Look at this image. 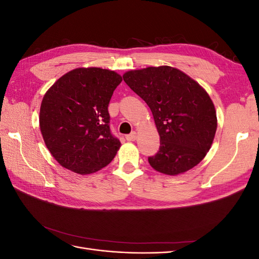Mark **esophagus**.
I'll list each match as a JSON object with an SVG mask.
<instances>
[{"label":"esophagus","instance_id":"esophagus-1","mask_svg":"<svg viewBox=\"0 0 259 259\" xmlns=\"http://www.w3.org/2000/svg\"><path fill=\"white\" fill-rule=\"evenodd\" d=\"M125 138H126L127 142H134V140L137 138V136H136V133H135V132H133V133H131V134H128V135L125 136Z\"/></svg>","mask_w":259,"mask_h":259}]
</instances>
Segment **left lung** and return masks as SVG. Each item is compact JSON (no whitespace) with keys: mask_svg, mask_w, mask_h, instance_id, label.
Returning a JSON list of instances; mask_svg holds the SVG:
<instances>
[{"mask_svg":"<svg viewBox=\"0 0 259 259\" xmlns=\"http://www.w3.org/2000/svg\"><path fill=\"white\" fill-rule=\"evenodd\" d=\"M123 80L150 108L160 135V149L149 156L160 173L178 175L204 159L217 128L208 94L180 70L148 67L124 73Z\"/></svg>","mask_w":259,"mask_h":259,"instance_id":"1","label":"left lung"}]
</instances>
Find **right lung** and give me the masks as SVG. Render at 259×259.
<instances>
[{
  "mask_svg": "<svg viewBox=\"0 0 259 259\" xmlns=\"http://www.w3.org/2000/svg\"><path fill=\"white\" fill-rule=\"evenodd\" d=\"M122 76L101 68H77L46 92L40 109L44 143L61 166L92 174L105 167L121 146L110 131L109 101Z\"/></svg>",
  "mask_w": 259,
  "mask_h": 259,
  "instance_id": "1",
  "label": "right lung"
}]
</instances>
